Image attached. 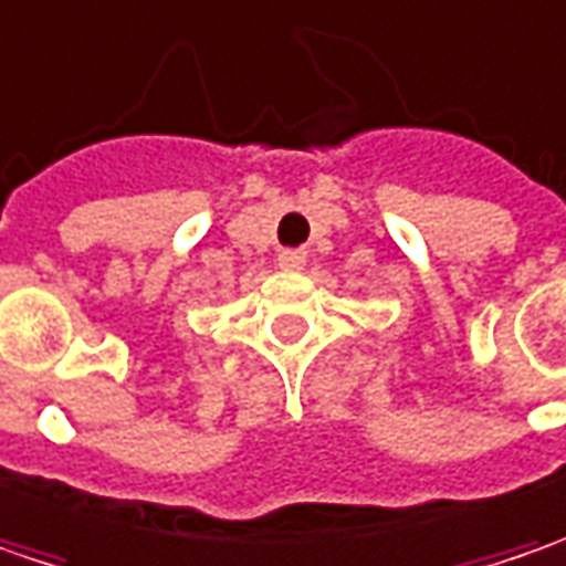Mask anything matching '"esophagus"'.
Returning <instances> with one entry per match:
<instances>
[{"label": "esophagus", "instance_id": "1", "mask_svg": "<svg viewBox=\"0 0 566 566\" xmlns=\"http://www.w3.org/2000/svg\"><path fill=\"white\" fill-rule=\"evenodd\" d=\"M280 268L283 270H302L305 268V261H308V251H298V248H286V251H280Z\"/></svg>", "mask_w": 566, "mask_h": 566}]
</instances>
